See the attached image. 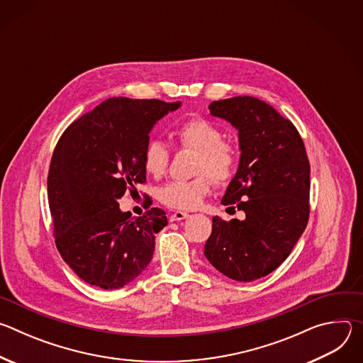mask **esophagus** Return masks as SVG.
<instances>
[{
    "label": "esophagus",
    "mask_w": 363,
    "mask_h": 363,
    "mask_svg": "<svg viewBox=\"0 0 363 363\" xmlns=\"http://www.w3.org/2000/svg\"><path fill=\"white\" fill-rule=\"evenodd\" d=\"M188 217L186 213H182V211H175L172 216H171V221H181V220H185Z\"/></svg>",
    "instance_id": "34e87169"
}]
</instances>
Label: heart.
Masks as SVG:
<instances>
[{
    "mask_svg": "<svg viewBox=\"0 0 363 363\" xmlns=\"http://www.w3.org/2000/svg\"><path fill=\"white\" fill-rule=\"evenodd\" d=\"M175 136L182 147L198 152L195 177L189 181H174L160 192V199L174 210H195L213 189V180L218 185L228 184L237 172L240 153L228 140L224 130L205 118H189L178 125ZM171 162V150L160 139H150L143 149L142 164L145 171L161 178L167 174Z\"/></svg>",
    "mask_w": 363,
    "mask_h": 363,
    "instance_id": "b5f03b06",
    "label": "heart"
}]
</instances>
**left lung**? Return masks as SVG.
Listing matches in <instances>:
<instances>
[{"label":"left lung","instance_id":"left-lung-1","mask_svg":"<svg viewBox=\"0 0 363 363\" xmlns=\"http://www.w3.org/2000/svg\"><path fill=\"white\" fill-rule=\"evenodd\" d=\"M238 129L240 165L223 198L245 220L213 218L203 254L224 276L254 281L291 252L310 214V164L296 126L266 101L235 96L210 105Z\"/></svg>","mask_w":363,"mask_h":363}]
</instances>
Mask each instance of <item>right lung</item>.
I'll return each mask as SVG.
<instances>
[{
	"label": "right lung",
	"instance_id": "add662e5",
	"mask_svg": "<svg viewBox=\"0 0 363 363\" xmlns=\"http://www.w3.org/2000/svg\"><path fill=\"white\" fill-rule=\"evenodd\" d=\"M181 106L158 99L112 97L74 121L51 157L47 195L56 247L86 283L113 290L150 263L165 211L142 217L119 210L118 199L146 182L142 164L149 133Z\"/></svg>",
	"mask_w": 363,
	"mask_h": 363
}]
</instances>
